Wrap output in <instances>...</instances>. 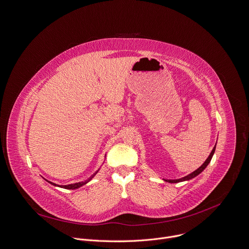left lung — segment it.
Segmentation results:
<instances>
[{
    "label": "left lung",
    "instance_id": "1",
    "mask_svg": "<svg viewBox=\"0 0 249 249\" xmlns=\"http://www.w3.org/2000/svg\"><path fill=\"white\" fill-rule=\"evenodd\" d=\"M215 144H216V143H215ZM214 150H215V145H214V147L213 148V150H212L211 154L209 155V157L206 159V161L201 165V166H200L197 170H195L194 172H192L191 174H189V175H187V176H185V177H183V178H181V179H175V180H167V179H163V180H164V181H166V182H169V183H178V182L188 181V180H190V179H193L194 177L198 176L201 172H203V171L205 170V168L208 166L209 163L211 162L212 157H213V153H214Z\"/></svg>",
    "mask_w": 249,
    "mask_h": 249
}]
</instances>
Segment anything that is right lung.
<instances>
[{
	"label": "right lung",
	"instance_id": "1",
	"mask_svg": "<svg viewBox=\"0 0 249 249\" xmlns=\"http://www.w3.org/2000/svg\"><path fill=\"white\" fill-rule=\"evenodd\" d=\"M99 171V170H98ZM98 171H96L89 179H87L86 181H84V182H79V183H74V184H70V185H57V184H55V183H52V182H50V181H47L48 183H50V184H52L53 186H57V187H60V188H64V189H69V190H74V189H78V188H80V187H82L83 185H85V184H87L97 173H98Z\"/></svg>",
	"mask_w": 249,
	"mask_h": 249
}]
</instances>
